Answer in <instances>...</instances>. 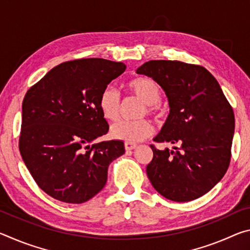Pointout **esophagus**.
<instances>
[{
	"mask_svg": "<svg viewBox=\"0 0 250 250\" xmlns=\"http://www.w3.org/2000/svg\"><path fill=\"white\" fill-rule=\"evenodd\" d=\"M125 147L126 151H131V150H133V149H135V147H137V145H135V143H133V142H125Z\"/></svg>",
	"mask_w": 250,
	"mask_h": 250,
	"instance_id": "esophagus-1",
	"label": "esophagus"
}]
</instances>
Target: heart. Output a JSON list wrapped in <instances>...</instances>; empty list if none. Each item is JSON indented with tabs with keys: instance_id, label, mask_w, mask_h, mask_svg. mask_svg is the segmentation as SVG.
<instances>
[{
	"instance_id": "b5f03b06",
	"label": "heart",
	"mask_w": 250,
	"mask_h": 250,
	"mask_svg": "<svg viewBox=\"0 0 250 250\" xmlns=\"http://www.w3.org/2000/svg\"><path fill=\"white\" fill-rule=\"evenodd\" d=\"M126 90L130 95L139 99L145 104L139 112V117H145L146 113L154 119L163 115V108L160 104L162 92L153 79L146 77L134 78L126 83ZM99 109L101 115L108 121H116L120 115L121 98L118 91L112 87H105L99 97ZM152 132V125L147 120L140 119L134 121H119L111 126L110 135L117 140L125 142H138L149 137Z\"/></svg>"
}]
</instances>
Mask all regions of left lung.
Masks as SVG:
<instances>
[{"instance_id":"1","label":"left lung","mask_w":250,"mask_h":250,"mask_svg":"<svg viewBox=\"0 0 250 250\" xmlns=\"http://www.w3.org/2000/svg\"><path fill=\"white\" fill-rule=\"evenodd\" d=\"M137 73L155 80L168 99L170 113L153 159L146 167L151 184L161 195L188 202L206 194L225 175L230 162L235 116L217 80L200 65L179 61H150Z\"/></svg>"}]
</instances>
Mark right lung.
<instances>
[{"instance_id": "obj_1", "label": "right lung", "mask_w": 250, "mask_h": 250, "mask_svg": "<svg viewBox=\"0 0 250 250\" xmlns=\"http://www.w3.org/2000/svg\"><path fill=\"white\" fill-rule=\"evenodd\" d=\"M125 70L124 62L75 59L50 69L25 95L20 152L36 184L55 200H90L107 183L109 164L125 153L122 141L95 142L109 131L101 91Z\"/></svg>"}]
</instances>
